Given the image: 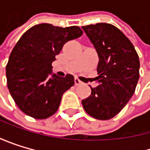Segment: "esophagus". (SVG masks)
<instances>
[{"label": "esophagus", "mask_w": 150, "mask_h": 150, "mask_svg": "<svg viewBox=\"0 0 150 150\" xmlns=\"http://www.w3.org/2000/svg\"><path fill=\"white\" fill-rule=\"evenodd\" d=\"M82 83V81H80L78 78H74V85H79V84H81Z\"/></svg>", "instance_id": "1"}]
</instances>
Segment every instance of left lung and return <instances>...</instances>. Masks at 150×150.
Listing matches in <instances>:
<instances>
[{"mask_svg": "<svg viewBox=\"0 0 150 150\" xmlns=\"http://www.w3.org/2000/svg\"><path fill=\"white\" fill-rule=\"evenodd\" d=\"M93 45L99 62L98 85L91 87L89 97L82 101L84 111L97 120L118 114L135 92L139 78V59L129 39L115 26L97 23L82 27Z\"/></svg>", "mask_w": 150, "mask_h": 150, "instance_id": "obj_1", "label": "left lung"}]
</instances>
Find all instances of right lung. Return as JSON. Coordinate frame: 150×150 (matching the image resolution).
<instances>
[{"label":"right lung","instance_id":"1","mask_svg":"<svg viewBox=\"0 0 150 150\" xmlns=\"http://www.w3.org/2000/svg\"><path fill=\"white\" fill-rule=\"evenodd\" d=\"M82 34L77 26L41 23L21 37L10 55L6 77L11 97L25 114L42 120L57 111L63 93L74 85V79L72 74L60 77L53 74L52 62L63 46Z\"/></svg>","mask_w":150,"mask_h":150}]
</instances>
